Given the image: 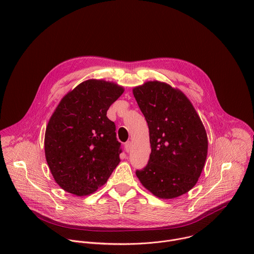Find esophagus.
Listing matches in <instances>:
<instances>
[{
  "mask_svg": "<svg viewBox=\"0 0 254 254\" xmlns=\"http://www.w3.org/2000/svg\"><path fill=\"white\" fill-rule=\"evenodd\" d=\"M130 148H131V141H127L126 143H125V149H126V151L128 153L129 151H130Z\"/></svg>",
  "mask_w": 254,
  "mask_h": 254,
  "instance_id": "34e87169",
  "label": "esophagus"
}]
</instances>
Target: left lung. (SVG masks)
Here are the masks:
<instances>
[{
  "instance_id": "1",
  "label": "left lung",
  "mask_w": 254,
  "mask_h": 254,
  "mask_svg": "<svg viewBox=\"0 0 254 254\" xmlns=\"http://www.w3.org/2000/svg\"><path fill=\"white\" fill-rule=\"evenodd\" d=\"M149 127L152 152L136 171L141 185L160 199H175L198 182L208 153L205 127L183 91L158 80L132 88Z\"/></svg>"
}]
</instances>
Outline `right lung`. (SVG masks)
<instances>
[{
    "label": "right lung",
    "instance_id": "obj_1",
    "mask_svg": "<svg viewBox=\"0 0 254 254\" xmlns=\"http://www.w3.org/2000/svg\"><path fill=\"white\" fill-rule=\"evenodd\" d=\"M124 91L116 82L88 79L56 106L46 127L44 149L49 170L64 191L91 195L120 164L121 143L106 112Z\"/></svg>",
    "mask_w": 254,
    "mask_h": 254
}]
</instances>
